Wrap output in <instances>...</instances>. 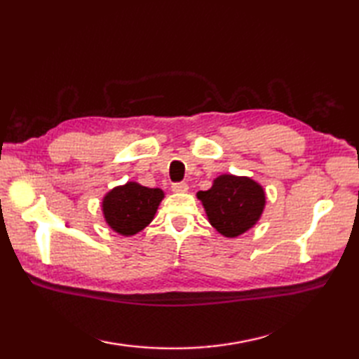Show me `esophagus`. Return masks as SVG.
Here are the masks:
<instances>
[{
  "label": "esophagus",
  "instance_id": "esophagus-1",
  "mask_svg": "<svg viewBox=\"0 0 359 359\" xmlns=\"http://www.w3.org/2000/svg\"><path fill=\"white\" fill-rule=\"evenodd\" d=\"M172 191L174 193H187L188 185L185 184V182H180V184H172Z\"/></svg>",
  "mask_w": 359,
  "mask_h": 359
}]
</instances>
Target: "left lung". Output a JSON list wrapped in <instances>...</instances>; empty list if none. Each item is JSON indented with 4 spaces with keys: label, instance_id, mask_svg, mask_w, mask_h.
Instances as JSON below:
<instances>
[{
    "label": "left lung",
    "instance_id": "8db88e82",
    "mask_svg": "<svg viewBox=\"0 0 359 359\" xmlns=\"http://www.w3.org/2000/svg\"><path fill=\"white\" fill-rule=\"evenodd\" d=\"M196 196L202 202L211 226L231 239L257 224L266 202L261 184L245 175L233 174L219 175L208 191H199Z\"/></svg>",
    "mask_w": 359,
    "mask_h": 359
}]
</instances>
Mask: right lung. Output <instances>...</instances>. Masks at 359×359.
Here are the masks:
<instances>
[{"instance_id": "obj_1", "label": "right lung", "mask_w": 359, "mask_h": 359, "mask_svg": "<svg viewBox=\"0 0 359 359\" xmlns=\"http://www.w3.org/2000/svg\"><path fill=\"white\" fill-rule=\"evenodd\" d=\"M165 193L160 188H148L137 182L112 188L102 201L104 222L125 238L140 233L154 219Z\"/></svg>"}]
</instances>
